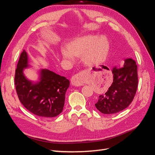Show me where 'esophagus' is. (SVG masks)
Returning a JSON list of instances; mask_svg holds the SVG:
<instances>
[{
    "label": "esophagus",
    "mask_w": 155,
    "mask_h": 155,
    "mask_svg": "<svg viewBox=\"0 0 155 155\" xmlns=\"http://www.w3.org/2000/svg\"><path fill=\"white\" fill-rule=\"evenodd\" d=\"M83 72H79L75 75V76H74L71 79V83L72 85L76 87L83 85Z\"/></svg>",
    "instance_id": "esophagus-1"
}]
</instances>
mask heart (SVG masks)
<instances>
[{
	"label": "heart",
	"instance_id": "obj_1",
	"mask_svg": "<svg viewBox=\"0 0 155 155\" xmlns=\"http://www.w3.org/2000/svg\"><path fill=\"white\" fill-rule=\"evenodd\" d=\"M109 50V44L105 37L87 35L79 37L61 50L64 59L72 61L75 57H80L86 66L93 67L105 61Z\"/></svg>",
	"mask_w": 155,
	"mask_h": 155
}]
</instances>
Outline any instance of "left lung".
<instances>
[{"mask_svg": "<svg viewBox=\"0 0 155 155\" xmlns=\"http://www.w3.org/2000/svg\"><path fill=\"white\" fill-rule=\"evenodd\" d=\"M112 72L113 82L95 104L96 109L105 114L126 109L133 101L138 87L137 65L133 59H126L122 68L114 67Z\"/></svg>", "mask_w": 155, "mask_h": 155, "instance_id": "1", "label": "left lung"}]
</instances>
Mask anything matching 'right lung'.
<instances>
[{
	"label": "right lung",
	"instance_id": "obj_1",
	"mask_svg": "<svg viewBox=\"0 0 155 155\" xmlns=\"http://www.w3.org/2000/svg\"><path fill=\"white\" fill-rule=\"evenodd\" d=\"M28 67V55L23 50L15 74V88L21 103L35 115L44 118L57 116L63 111L69 80L49 70L43 69L40 81L34 83L23 74V70Z\"/></svg>",
	"mask_w": 155,
	"mask_h": 155
}]
</instances>
